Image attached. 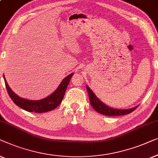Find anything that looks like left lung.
Returning a JSON list of instances; mask_svg holds the SVG:
<instances>
[{
  "label": "left lung",
  "mask_w": 158,
  "mask_h": 158,
  "mask_svg": "<svg viewBox=\"0 0 158 158\" xmlns=\"http://www.w3.org/2000/svg\"><path fill=\"white\" fill-rule=\"evenodd\" d=\"M86 89H87L90 104L92 106V107L94 108V110H96L97 112L100 113L102 114L106 115V116H120V115L128 114L133 112L135 110H136L137 106H136L135 107L126 109V110H118V109L111 108L101 102V100H99L88 86H86Z\"/></svg>",
  "instance_id": "1"
}]
</instances>
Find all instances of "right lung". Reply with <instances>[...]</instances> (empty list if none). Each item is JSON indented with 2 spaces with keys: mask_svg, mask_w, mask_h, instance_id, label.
Here are the masks:
<instances>
[{
  "mask_svg": "<svg viewBox=\"0 0 158 158\" xmlns=\"http://www.w3.org/2000/svg\"><path fill=\"white\" fill-rule=\"evenodd\" d=\"M73 74H74V73H72L62 80L58 88L52 94H50L46 98L39 99V100H29V99L21 98V97H19L10 88L4 76L3 79L5 81L6 89H7L8 95L18 106L30 112H34L36 113H42L49 112L51 110H54L61 104L62 99L64 98V94H65L66 88H67L68 84L69 83Z\"/></svg>",
  "mask_w": 158,
  "mask_h": 158,
  "instance_id": "add662e5",
  "label": "right lung"
}]
</instances>
